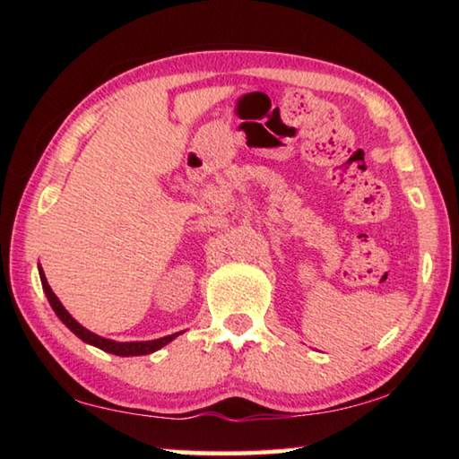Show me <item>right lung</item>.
<instances>
[{
  "label": "right lung",
  "instance_id": "obj_1",
  "mask_svg": "<svg viewBox=\"0 0 459 459\" xmlns=\"http://www.w3.org/2000/svg\"><path fill=\"white\" fill-rule=\"evenodd\" d=\"M40 279H42V287H44V291H46V298H48L52 309H54V312H56V316L60 317L62 324H66L68 328H71L82 342L97 346V348H100V351L117 354V356H142V354H150V352L160 351L161 346H166L168 342H172L178 336V333H172V336H164V338L150 340V342H115V340L100 338V336H97V333H92L87 328H82V325L76 322L71 314L66 312L65 306L60 304L56 295H54V291L50 290L48 281H46L42 267H40Z\"/></svg>",
  "mask_w": 459,
  "mask_h": 459
}]
</instances>
